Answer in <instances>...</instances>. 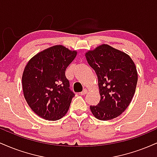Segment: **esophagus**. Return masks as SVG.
I'll use <instances>...</instances> for the list:
<instances>
[{
  "label": "esophagus",
  "instance_id": "34e87169",
  "mask_svg": "<svg viewBox=\"0 0 157 157\" xmlns=\"http://www.w3.org/2000/svg\"><path fill=\"white\" fill-rule=\"evenodd\" d=\"M87 92H88L87 89H84L83 91H82V92L80 93V95H85V94H87Z\"/></svg>",
  "mask_w": 157,
  "mask_h": 157
}]
</instances>
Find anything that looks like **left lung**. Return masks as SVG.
I'll use <instances>...</instances> for the list:
<instances>
[{
  "label": "left lung",
  "mask_w": 157,
  "mask_h": 157,
  "mask_svg": "<svg viewBox=\"0 0 157 157\" xmlns=\"http://www.w3.org/2000/svg\"><path fill=\"white\" fill-rule=\"evenodd\" d=\"M88 63L98 78L100 100L91 105V113L100 120H110L125 111L132 100L138 75L134 61L127 54L107 44L86 53Z\"/></svg>",
  "instance_id": "left-lung-1"
}]
</instances>
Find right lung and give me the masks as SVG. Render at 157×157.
I'll use <instances>...</instances> for the list:
<instances>
[{
    "label": "right lung",
    "mask_w": 157,
    "mask_h": 157,
    "mask_svg": "<svg viewBox=\"0 0 157 157\" xmlns=\"http://www.w3.org/2000/svg\"><path fill=\"white\" fill-rule=\"evenodd\" d=\"M76 55V51L57 45L37 54L26 64L22 77L23 94L40 117L55 121L67 113L75 94L65 71Z\"/></svg>",
    "instance_id": "obj_1"
}]
</instances>
